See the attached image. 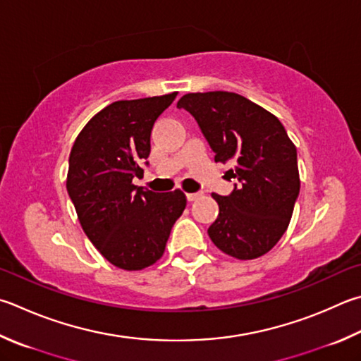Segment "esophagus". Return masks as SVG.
Instances as JSON below:
<instances>
[{
    "instance_id": "esophagus-1",
    "label": "esophagus",
    "mask_w": 361,
    "mask_h": 361,
    "mask_svg": "<svg viewBox=\"0 0 361 361\" xmlns=\"http://www.w3.org/2000/svg\"><path fill=\"white\" fill-rule=\"evenodd\" d=\"M202 195V192H191V194H186V199L189 200V202H192V200H195V199H199Z\"/></svg>"
}]
</instances>
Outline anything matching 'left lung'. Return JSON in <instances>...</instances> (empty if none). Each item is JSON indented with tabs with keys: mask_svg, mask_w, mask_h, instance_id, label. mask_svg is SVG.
Here are the masks:
<instances>
[{
	"mask_svg": "<svg viewBox=\"0 0 361 361\" xmlns=\"http://www.w3.org/2000/svg\"><path fill=\"white\" fill-rule=\"evenodd\" d=\"M194 116L216 162H233L228 195L212 194L219 214L208 235L222 252L257 259L289 227L300 192L297 148L276 116L228 91L189 93L176 104Z\"/></svg>",
	"mask_w": 361,
	"mask_h": 361,
	"instance_id": "1",
	"label": "left lung"
}]
</instances>
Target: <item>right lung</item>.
Listing matches in <instances>:
<instances>
[{
  "instance_id": "add662e5",
  "label": "right lung",
  "mask_w": 361,
  "mask_h": 361,
  "mask_svg": "<svg viewBox=\"0 0 361 361\" xmlns=\"http://www.w3.org/2000/svg\"><path fill=\"white\" fill-rule=\"evenodd\" d=\"M175 97L110 104L91 118L71 149L66 188L78 221L97 251L121 270L159 260L186 207L180 189L159 194L133 183L148 166L154 123Z\"/></svg>"
}]
</instances>
